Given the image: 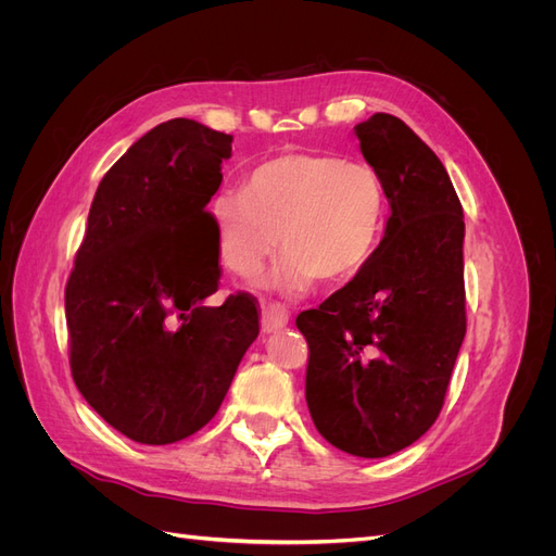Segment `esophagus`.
I'll return each instance as SVG.
<instances>
[{
    "label": "esophagus",
    "mask_w": 556,
    "mask_h": 556,
    "mask_svg": "<svg viewBox=\"0 0 556 556\" xmlns=\"http://www.w3.org/2000/svg\"><path fill=\"white\" fill-rule=\"evenodd\" d=\"M288 311H285L280 304H262V331L264 333H271L282 329L288 325Z\"/></svg>",
    "instance_id": "obj_1"
}]
</instances>
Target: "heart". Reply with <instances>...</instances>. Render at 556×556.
<instances>
[{
    "mask_svg": "<svg viewBox=\"0 0 556 556\" xmlns=\"http://www.w3.org/2000/svg\"><path fill=\"white\" fill-rule=\"evenodd\" d=\"M384 220V188L371 164L329 153H290L252 169L241 190L211 201L217 252L231 274L252 278L278 245L268 276L282 292L323 278H355L371 260Z\"/></svg>",
    "mask_w": 556,
    "mask_h": 556,
    "instance_id": "1",
    "label": "heart"
}]
</instances>
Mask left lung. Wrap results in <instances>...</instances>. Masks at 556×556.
Instances as JSON below:
<instances>
[{
  "mask_svg": "<svg viewBox=\"0 0 556 556\" xmlns=\"http://www.w3.org/2000/svg\"><path fill=\"white\" fill-rule=\"evenodd\" d=\"M355 134L392 215L368 264L296 327L317 431L378 459L413 445L443 408L466 333L464 211L443 162L396 115L376 113Z\"/></svg>",
  "mask_w": 556,
  "mask_h": 556,
  "instance_id": "8db88e82",
  "label": "left lung"
}]
</instances>
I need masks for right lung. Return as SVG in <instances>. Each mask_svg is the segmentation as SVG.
I'll return each mask as SVG.
<instances>
[{
	"instance_id": "obj_1",
	"label": "right lung",
	"mask_w": 556,
	"mask_h": 556,
	"mask_svg": "<svg viewBox=\"0 0 556 556\" xmlns=\"http://www.w3.org/2000/svg\"><path fill=\"white\" fill-rule=\"evenodd\" d=\"M231 134L174 117L131 143L94 192L66 282L72 376L106 422L143 445L208 425L260 333L255 299H206L220 252L206 206Z\"/></svg>"
}]
</instances>
